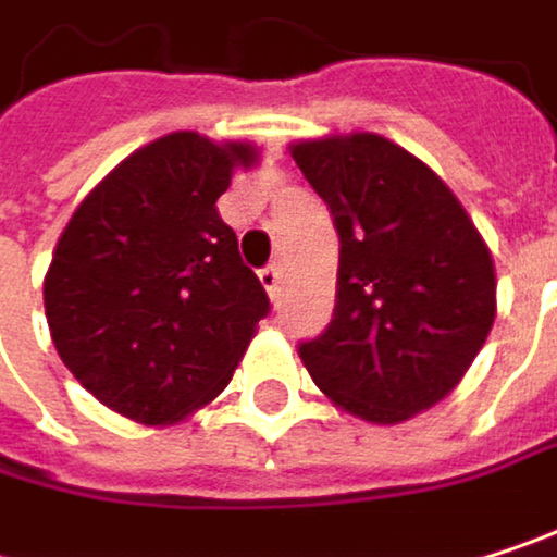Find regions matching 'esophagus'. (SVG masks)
<instances>
[{
  "label": "esophagus",
  "mask_w": 557,
  "mask_h": 557,
  "mask_svg": "<svg viewBox=\"0 0 557 557\" xmlns=\"http://www.w3.org/2000/svg\"><path fill=\"white\" fill-rule=\"evenodd\" d=\"M258 277H261V283H264L268 296H271V299H280V280H283L280 277V268H264Z\"/></svg>",
  "instance_id": "obj_1"
}]
</instances>
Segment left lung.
<instances>
[{
    "mask_svg": "<svg viewBox=\"0 0 557 557\" xmlns=\"http://www.w3.org/2000/svg\"><path fill=\"white\" fill-rule=\"evenodd\" d=\"M338 228L329 329L299 358L335 406L396 425L461 384L497 319L487 242L448 183L374 132L289 145Z\"/></svg>",
    "mask_w": 557,
    "mask_h": 557,
    "instance_id": "left-lung-1",
    "label": "left lung"
}]
</instances>
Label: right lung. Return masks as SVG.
<instances>
[{"label": "right lung", "instance_id": "right-lung-1", "mask_svg": "<svg viewBox=\"0 0 557 557\" xmlns=\"http://www.w3.org/2000/svg\"><path fill=\"white\" fill-rule=\"evenodd\" d=\"M255 164L251 141L170 132L70 215L45 312L60 361L112 412L173 425L232 381L271 299L215 202Z\"/></svg>", "mask_w": 557, "mask_h": 557}]
</instances>
